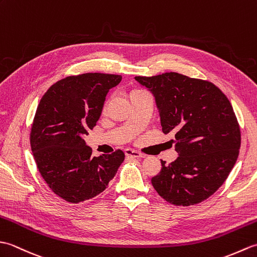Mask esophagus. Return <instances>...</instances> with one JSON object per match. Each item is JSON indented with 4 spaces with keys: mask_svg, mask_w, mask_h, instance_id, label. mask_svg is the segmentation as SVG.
<instances>
[{
    "mask_svg": "<svg viewBox=\"0 0 257 257\" xmlns=\"http://www.w3.org/2000/svg\"><path fill=\"white\" fill-rule=\"evenodd\" d=\"M124 155L127 157H130V158H144L145 157L144 154H141V152L133 150V149H125Z\"/></svg>",
    "mask_w": 257,
    "mask_h": 257,
    "instance_id": "esophagus-1",
    "label": "esophagus"
}]
</instances>
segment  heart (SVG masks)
<instances>
[{
	"mask_svg": "<svg viewBox=\"0 0 257 257\" xmlns=\"http://www.w3.org/2000/svg\"><path fill=\"white\" fill-rule=\"evenodd\" d=\"M106 107H107V103H106V105H105V108H106Z\"/></svg>",
	"mask_w": 257,
	"mask_h": 257,
	"instance_id": "b5f03b06",
	"label": "heart"
}]
</instances>
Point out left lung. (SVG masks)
<instances>
[{"mask_svg": "<svg viewBox=\"0 0 257 257\" xmlns=\"http://www.w3.org/2000/svg\"><path fill=\"white\" fill-rule=\"evenodd\" d=\"M136 80L152 91L162 132L173 133L179 157L151 183L161 198L189 206L206 200L224 183L237 160L241 130L230 100L209 80L178 73Z\"/></svg>", "mask_w": 257, "mask_h": 257, "instance_id": "1", "label": "left lung"}]
</instances>
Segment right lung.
<instances>
[{
  "label": "right lung",
  "mask_w": 257,
  "mask_h": 257,
  "mask_svg": "<svg viewBox=\"0 0 257 257\" xmlns=\"http://www.w3.org/2000/svg\"><path fill=\"white\" fill-rule=\"evenodd\" d=\"M121 76L86 73L58 80L38 103L31 148L38 171L54 193L69 203L95 198L124 160L122 150L91 156L83 139L96 125L109 89Z\"/></svg>",
  "instance_id": "obj_1"
}]
</instances>
